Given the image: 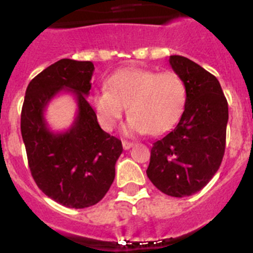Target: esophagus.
Instances as JSON below:
<instances>
[{"instance_id": "34e87169", "label": "esophagus", "mask_w": 253, "mask_h": 253, "mask_svg": "<svg viewBox=\"0 0 253 253\" xmlns=\"http://www.w3.org/2000/svg\"><path fill=\"white\" fill-rule=\"evenodd\" d=\"M134 146L133 142H128V140H123V148L124 149H130Z\"/></svg>"}]
</instances>
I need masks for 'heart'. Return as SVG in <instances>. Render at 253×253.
Instances as JSON below:
<instances>
[{
  "label": "heart",
  "instance_id": "heart-1",
  "mask_svg": "<svg viewBox=\"0 0 253 253\" xmlns=\"http://www.w3.org/2000/svg\"><path fill=\"white\" fill-rule=\"evenodd\" d=\"M90 104L105 130H111L128 106L129 119L123 126L126 135H160L175 126L184 113L187 88L175 72L129 68L113 73L104 90L90 93Z\"/></svg>",
  "mask_w": 253,
  "mask_h": 253
}]
</instances>
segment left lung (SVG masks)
I'll return each instance as SVG.
<instances>
[{
    "mask_svg": "<svg viewBox=\"0 0 253 253\" xmlns=\"http://www.w3.org/2000/svg\"><path fill=\"white\" fill-rule=\"evenodd\" d=\"M169 64L187 88L185 110L175 129L153 143L147 176L160 191L175 198L198 193L222 163L228 102L215 76L181 55Z\"/></svg>",
    "mask_w": 253,
    "mask_h": 253,
    "instance_id": "obj_1",
    "label": "left lung"
}]
</instances>
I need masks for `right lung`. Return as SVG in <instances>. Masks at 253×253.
Masks as SVG:
<instances>
[{"instance_id": "obj_1", "label": "right lung", "mask_w": 253, "mask_h": 253, "mask_svg": "<svg viewBox=\"0 0 253 253\" xmlns=\"http://www.w3.org/2000/svg\"><path fill=\"white\" fill-rule=\"evenodd\" d=\"M92 62L60 59L29 84L21 110V135L31 176L48 198L67 208L92 207L106 195L115 178L122 140L107 134L87 101ZM73 93L79 110L73 126L53 133L43 111L57 93Z\"/></svg>"}]
</instances>
